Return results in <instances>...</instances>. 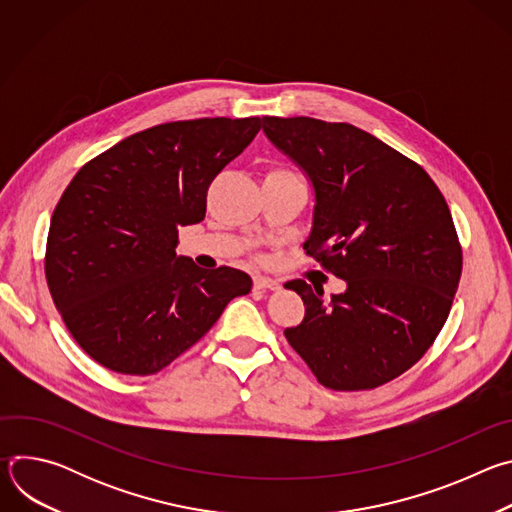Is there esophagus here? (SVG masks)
Here are the masks:
<instances>
[{
  "label": "esophagus",
  "instance_id": "1",
  "mask_svg": "<svg viewBox=\"0 0 512 512\" xmlns=\"http://www.w3.org/2000/svg\"><path fill=\"white\" fill-rule=\"evenodd\" d=\"M253 285H255V289H263V291H267V289L275 291V289L281 287L279 281H275V279H271V277H265V275H257V277L253 279Z\"/></svg>",
  "mask_w": 512,
  "mask_h": 512
}]
</instances>
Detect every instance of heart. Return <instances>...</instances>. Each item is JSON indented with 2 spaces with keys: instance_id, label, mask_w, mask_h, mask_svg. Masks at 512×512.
I'll list each match as a JSON object with an SVG mask.
<instances>
[{
  "instance_id": "1",
  "label": "heart",
  "mask_w": 512,
  "mask_h": 512,
  "mask_svg": "<svg viewBox=\"0 0 512 512\" xmlns=\"http://www.w3.org/2000/svg\"><path fill=\"white\" fill-rule=\"evenodd\" d=\"M271 174H281V176H289L291 172H287V170H275V172H271Z\"/></svg>"
}]
</instances>
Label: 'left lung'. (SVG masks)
Here are the masks:
<instances>
[{"instance_id":"obj_1","label":"left lung","mask_w":512,"mask_h":512,"mask_svg":"<svg viewBox=\"0 0 512 512\" xmlns=\"http://www.w3.org/2000/svg\"><path fill=\"white\" fill-rule=\"evenodd\" d=\"M263 133L312 184L306 253L346 281L330 302L287 281L306 318L285 338L330 389L385 385L448 320L462 273L450 208L421 166L354 125L263 117Z\"/></svg>"}]
</instances>
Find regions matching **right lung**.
Instances as JSON below:
<instances>
[{
	"label": "right lung",
	"mask_w": 512,
	"mask_h": 512,
	"mask_svg": "<svg viewBox=\"0 0 512 512\" xmlns=\"http://www.w3.org/2000/svg\"><path fill=\"white\" fill-rule=\"evenodd\" d=\"M261 129L259 117L194 119L133 133L85 164L54 208L46 281L79 346L105 369L154 375L251 291L233 267L178 257L206 190Z\"/></svg>",
	"instance_id": "1"
}]
</instances>
